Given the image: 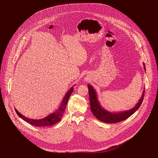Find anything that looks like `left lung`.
I'll return each mask as SVG.
<instances>
[{
	"label": "left lung",
	"mask_w": 158,
	"mask_h": 158,
	"mask_svg": "<svg viewBox=\"0 0 158 158\" xmlns=\"http://www.w3.org/2000/svg\"><path fill=\"white\" fill-rule=\"evenodd\" d=\"M144 65V70L146 71L145 65ZM87 87L89 89L90 106H91V110L93 112V114L99 121L102 122L107 123H111V124L112 123L114 124V123H119L120 121H124L127 119L129 117H130L132 114H133L134 112L139 108L140 106L141 105L144 99V91H145V90H144L141 98L139 99V102L137 103V104L134 107H133L132 109L129 110L114 113V112H110L104 109L101 106L99 102L97 94L93 86L88 84Z\"/></svg>",
	"instance_id": "obj_1"
}]
</instances>
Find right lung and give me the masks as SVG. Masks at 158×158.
Instances as JSON below:
<instances>
[{"label": "right lung", "mask_w": 158, "mask_h": 158, "mask_svg": "<svg viewBox=\"0 0 158 158\" xmlns=\"http://www.w3.org/2000/svg\"><path fill=\"white\" fill-rule=\"evenodd\" d=\"M74 90V87L73 86L69 91L67 93L65 96H64V98L63 99V101L59 107L58 109H57L52 114L49 115L48 116L44 118L41 119H32L27 118H26L22 114H21L19 112L17 111V109L15 110L16 113L17 115L21 118L22 119L26 121L27 123H29L30 124L34 126H38V127H46V126H52L58 122H59L61 120V118L63 116L64 112L65 111L66 105L68 102V100L70 98V96L71 95L73 91Z\"/></svg>", "instance_id": "1"}]
</instances>
